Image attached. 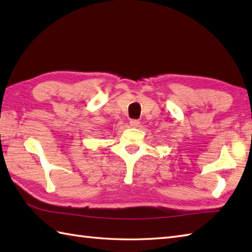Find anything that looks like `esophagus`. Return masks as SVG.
Listing matches in <instances>:
<instances>
[{
  "label": "esophagus",
  "mask_w": 252,
  "mask_h": 252,
  "mask_svg": "<svg viewBox=\"0 0 252 252\" xmlns=\"http://www.w3.org/2000/svg\"><path fill=\"white\" fill-rule=\"evenodd\" d=\"M130 126L132 127H137L138 126H140V121L135 120V119H132V120H130Z\"/></svg>",
  "instance_id": "1"
}]
</instances>
